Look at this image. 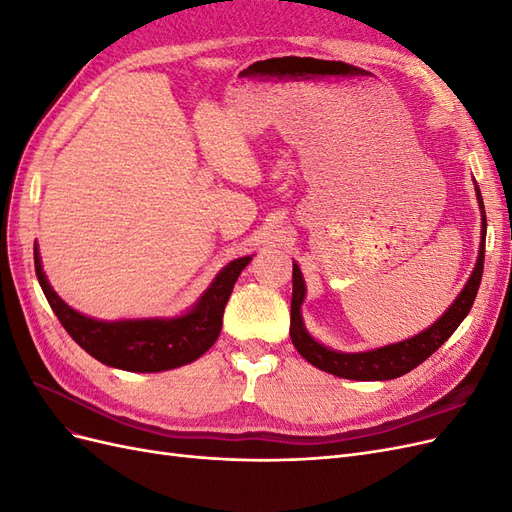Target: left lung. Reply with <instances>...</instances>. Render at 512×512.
<instances>
[{
  "label": "left lung",
  "mask_w": 512,
  "mask_h": 512,
  "mask_svg": "<svg viewBox=\"0 0 512 512\" xmlns=\"http://www.w3.org/2000/svg\"><path fill=\"white\" fill-rule=\"evenodd\" d=\"M476 198L480 213H483V230H480V247H478V260L474 271L470 275L468 284L463 286L459 297L453 305L446 309L444 316L433 322L429 329L418 333L406 342H397L382 346L367 352H337L327 346L318 344L316 339L305 331V324L301 318V303L305 299V282L297 262L292 265V303H290V339L294 348L307 363L327 371V374L348 378V380H393L408 374L416 365H421L425 359L436 352L448 337H451L463 318L468 316L472 303L476 299V292L480 286V277H483V262H485V235H487V218H485V205L483 196L476 185Z\"/></svg>",
  "instance_id": "obj_1"
}]
</instances>
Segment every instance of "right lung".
Returning a JSON list of instances; mask_svg holds the SVG:
<instances>
[{
	"label": "right lung",
	"mask_w": 512,
	"mask_h": 512,
	"mask_svg": "<svg viewBox=\"0 0 512 512\" xmlns=\"http://www.w3.org/2000/svg\"><path fill=\"white\" fill-rule=\"evenodd\" d=\"M250 260L252 256H243L226 265L188 314L177 318L104 322L79 314L57 297L42 271L38 245H34L38 282L68 335L100 363L123 371H143V374L188 365L215 344L222 331L224 307L232 286Z\"/></svg>",
	"instance_id": "obj_1"
}]
</instances>
